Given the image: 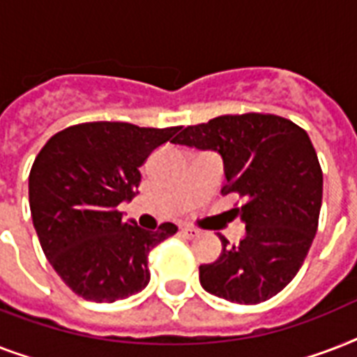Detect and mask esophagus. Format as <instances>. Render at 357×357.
Segmentation results:
<instances>
[{"instance_id": "34e87169", "label": "esophagus", "mask_w": 357, "mask_h": 357, "mask_svg": "<svg viewBox=\"0 0 357 357\" xmlns=\"http://www.w3.org/2000/svg\"><path fill=\"white\" fill-rule=\"evenodd\" d=\"M179 234L183 235L185 238H196L198 235H200V231L195 228H181V231H179Z\"/></svg>"}]
</instances>
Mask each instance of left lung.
<instances>
[{
  "mask_svg": "<svg viewBox=\"0 0 357 357\" xmlns=\"http://www.w3.org/2000/svg\"><path fill=\"white\" fill-rule=\"evenodd\" d=\"M174 144L220 153L226 181L243 206L246 235L200 265L207 293L234 304H259L287 285L310 252L322 204V170L304 129L276 114H224L187 126Z\"/></svg>",
  "mask_w": 357,
  "mask_h": 357,
  "instance_id": "8db88e82",
  "label": "left lung"
}]
</instances>
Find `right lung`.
<instances>
[{
    "mask_svg": "<svg viewBox=\"0 0 357 357\" xmlns=\"http://www.w3.org/2000/svg\"><path fill=\"white\" fill-rule=\"evenodd\" d=\"M181 128L128 122L70 126L47 140L29 174V207L40 246L61 280L91 302H116L150 282L148 254L178 231L126 222L119 206L140 185L151 151Z\"/></svg>",
    "mask_w": 357,
    "mask_h": 357,
    "instance_id": "1",
    "label": "right lung"
}]
</instances>
